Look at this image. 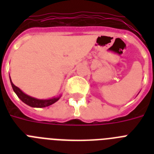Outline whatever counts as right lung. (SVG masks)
I'll return each instance as SVG.
<instances>
[{
	"mask_svg": "<svg viewBox=\"0 0 154 154\" xmlns=\"http://www.w3.org/2000/svg\"><path fill=\"white\" fill-rule=\"evenodd\" d=\"M11 82V85H12V87H13V91L15 92L16 94L17 95V97L21 100L24 103H25L26 105H29L31 107H36V108H43L46 107V106H49V105H53V103H55L56 101H57L60 98L59 97H55V98L49 99V100H39V99H36L34 97H32L28 96L25 94H24L21 90H20L18 87H17L16 85H13V83Z\"/></svg>",
	"mask_w": 154,
	"mask_h": 154,
	"instance_id": "obj_1",
	"label": "right lung"
}]
</instances>
